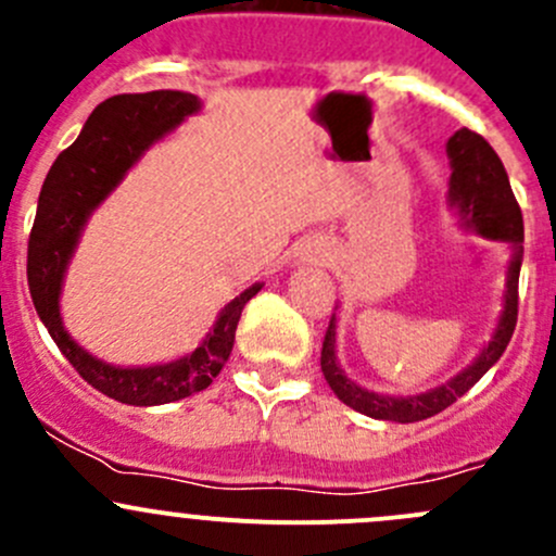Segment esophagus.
<instances>
[{
  "label": "esophagus",
  "instance_id": "obj_1",
  "mask_svg": "<svg viewBox=\"0 0 556 556\" xmlns=\"http://www.w3.org/2000/svg\"><path fill=\"white\" fill-rule=\"evenodd\" d=\"M323 247L319 244H304L299 252H295V263H317L323 261Z\"/></svg>",
  "mask_w": 556,
  "mask_h": 556
}]
</instances>
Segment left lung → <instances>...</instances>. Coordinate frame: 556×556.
<instances>
[{
  "label": "left lung",
  "mask_w": 556,
  "mask_h": 556,
  "mask_svg": "<svg viewBox=\"0 0 556 556\" xmlns=\"http://www.w3.org/2000/svg\"><path fill=\"white\" fill-rule=\"evenodd\" d=\"M446 153H450L452 177H450V204L459 212L465 228H473L484 239H497V242H508L514 247V257L508 263L506 274V304L503 314L497 319V328L492 333L490 344L481 350V355L470 363L465 371L452 377L450 382L433 387L428 392L406 397L379 395V392L363 390L352 379L344 377L339 361H336V314L330 317L328 330H325L323 355H319V366H323L325 382L336 392L341 403H346L355 412L366 414L374 419H387V422H419L433 414L444 412L452 406L457 397H463L506 352L508 341H511L514 328H517V312H519V268H521V242H525V223H521V210L514 199L511 182L503 169V161L497 159L495 150L490 148L481 134L470 131V128H459L446 142Z\"/></svg>",
  "instance_id": "1"
}]
</instances>
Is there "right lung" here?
Masks as SVG:
<instances>
[{
	"instance_id": "add662e5",
	"label": "right lung",
	"mask_w": 556,
	"mask_h": 556,
	"mask_svg": "<svg viewBox=\"0 0 556 556\" xmlns=\"http://www.w3.org/2000/svg\"><path fill=\"white\" fill-rule=\"evenodd\" d=\"M199 110V97L185 91L121 93L106 99L91 112L80 137L50 166L39 193L26 261L35 309L75 371L106 397L128 406H161L206 390L231 355L247 301L263 288L255 282L239 293L190 355L164 366L123 368L99 361L83 350L61 323L59 299L64 271L91 212L150 144L159 142L164 134L174 131L185 117Z\"/></svg>"
}]
</instances>
